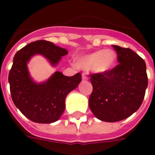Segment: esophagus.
Returning <instances> with one entry per match:
<instances>
[{"label":"esophagus","mask_w":155,"mask_h":155,"mask_svg":"<svg viewBox=\"0 0 155 155\" xmlns=\"http://www.w3.org/2000/svg\"><path fill=\"white\" fill-rule=\"evenodd\" d=\"M82 79H83V80H88V77H87V75H86L85 73H83V74H82Z\"/></svg>","instance_id":"obj_1"}]
</instances>
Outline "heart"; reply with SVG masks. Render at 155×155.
I'll use <instances>...</instances> for the list:
<instances>
[{
  "label": "heart",
  "mask_w": 155,
  "mask_h": 155,
  "mask_svg": "<svg viewBox=\"0 0 155 155\" xmlns=\"http://www.w3.org/2000/svg\"><path fill=\"white\" fill-rule=\"evenodd\" d=\"M117 54L112 50H99L83 55L77 59V64L83 69L93 68L97 73H107L115 67Z\"/></svg>",
  "instance_id": "b5f03b06"
}]
</instances>
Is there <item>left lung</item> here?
Instances as JSON below:
<instances>
[{
	"label": "left lung",
	"instance_id": "1",
	"mask_svg": "<svg viewBox=\"0 0 155 155\" xmlns=\"http://www.w3.org/2000/svg\"><path fill=\"white\" fill-rule=\"evenodd\" d=\"M117 65L107 73L90 75L92 92L89 108L95 117L106 122L129 117L139 108L148 85L143 58L130 48L113 46Z\"/></svg>",
	"mask_w": 155,
	"mask_h": 155
}]
</instances>
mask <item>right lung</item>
Instances as JSON below:
<instances>
[{
    "label": "right lung",
    "instance_id": "1",
    "mask_svg": "<svg viewBox=\"0 0 155 155\" xmlns=\"http://www.w3.org/2000/svg\"><path fill=\"white\" fill-rule=\"evenodd\" d=\"M40 54L55 66L67 50L46 40H38L18 51L8 74L12 100L28 119L36 123L49 124L58 120L65 109L66 97L82 80L80 72L65 76L56 71L47 82L36 84L30 78L27 63L33 55Z\"/></svg>",
    "mask_w": 155,
    "mask_h": 155
}]
</instances>
